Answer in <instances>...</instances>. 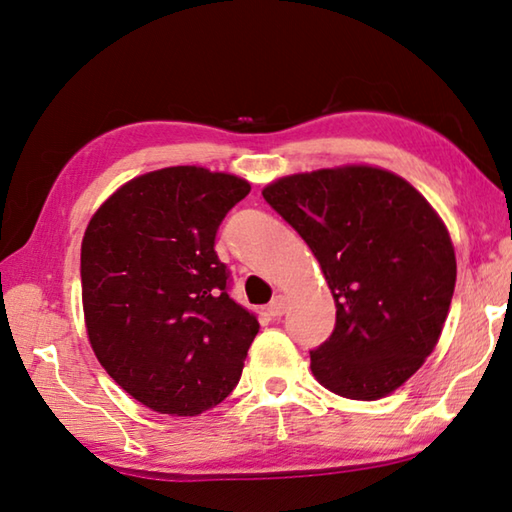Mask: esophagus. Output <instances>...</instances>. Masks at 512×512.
<instances>
[{
  "label": "esophagus",
  "mask_w": 512,
  "mask_h": 512,
  "mask_svg": "<svg viewBox=\"0 0 512 512\" xmlns=\"http://www.w3.org/2000/svg\"><path fill=\"white\" fill-rule=\"evenodd\" d=\"M284 311H286V300L282 295H275L271 304H268V315H271V318H282Z\"/></svg>",
  "instance_id": "obj_1"
}]
</instances>
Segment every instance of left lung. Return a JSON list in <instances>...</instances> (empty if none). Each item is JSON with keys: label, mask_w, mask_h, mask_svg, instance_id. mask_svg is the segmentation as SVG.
I'll return each mask as SVG.
<instances>
[{"label": "left lung", "mask_w": 512, "mask_h": 512, "mask_svg": "<svg viewBox=\"0 0 512 512\" xmlns=\"http://www.w3.org/2000/svg\"><path fill=\"white\" fill-rule=\"evenodd\" d=\"M262 194L309 244L336 300L313 376L356 401L392 394L448 318L457 259L443 221L405 179L369 165L284 176Z\"/></svg>", "instance_id": "1"}]
</instances>
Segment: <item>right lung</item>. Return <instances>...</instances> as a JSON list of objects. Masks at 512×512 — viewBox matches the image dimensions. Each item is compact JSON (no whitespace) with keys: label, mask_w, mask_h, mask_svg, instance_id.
Wrapping results in <instances>:
<instances>
[{"label":"right lung","mask_w":512,"mask_h":512,"mask_svg":"<svg viewBox=\"0 0 512 512\" xmlns=\"http://www.w3.org/2000/svg\"><path fill=\"white\" fill-rule=\"evenodd\" d=\"M248 192L239 176L165 167L125 183L89 221L80 253L89 342L154 412L197 416L239 383L259 322L228 295L215 239Z\"/></svg>","instance_id":"obj_1"}]
</instances>
